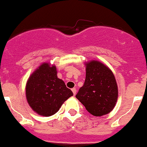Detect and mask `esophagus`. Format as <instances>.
<instances>
[{
	"instance_id": "34e87169",
	"label": "esophagus",
	"mask_w": 147,
	"mask_h": 147,
	"mask_svg": "<svg viewBox=\"0 0 147 147\" xmlns=\"http://www.w3.org/2000/svg\"><path fill=\"white\" fill-rule=\"evenodd\" d=\"M71 91L73 92V94H74V95H76V88H72L71 89Z\"/></svg>"
}]
</instances>
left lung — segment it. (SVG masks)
Returning a JSON list of instances; mask_svg holds the SVG:
<instances>
[{"label": "left lung", "mask_w": 147, "mask_h": 147, "mask_svg": "<svg viewBox=\"0 0 147 147\" xmlns=\"http://www.w3.org/2000/svg\"><path fill=\"white\" fill-rule=\"evenodd\" d=\"M76 97L94 116L111 112L118 97L117 85L111 70L98 61L87 63L85 82Z\"/></svg>", "instance_id": "8db88e82"}]
</instances>
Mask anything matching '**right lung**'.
Segmentation results:
<instances>
[{"instance_id": "right-lung-1", "label": "right lung", "mask_w": 147, "mask_h": 147, "mask_svg": "<svg viewBox=\"0 0 147 147\" xmlns=\"http://www.w3.org/2000/svg\"><path fill=\"white\" fill-rule=\"evenodd\" d=\"M26 98L30 106L39 115L49 117L58 111L73 92L57 76L55 66L42 64L30 76L26 84Z\"/></svg>"}]
</instances>
